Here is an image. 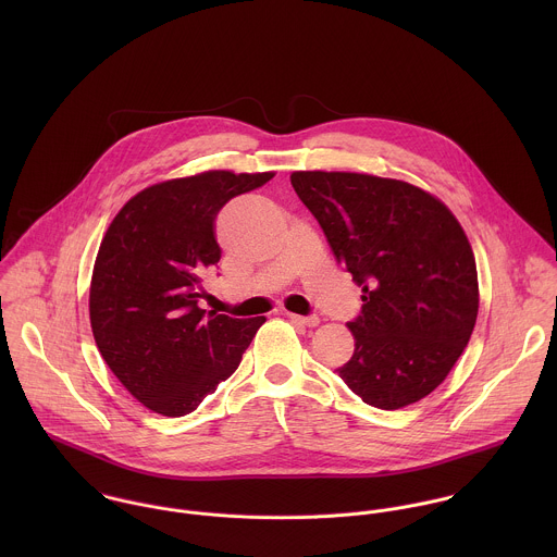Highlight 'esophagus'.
Returning a JSON list of instances; mask_svg holds the SVG:
<instances>
[{"label": "esophagus", "mask_w": 557, "mask_h": 557, "mask_svg": "<svg viewBox=\"0 0 557 557\" xmlns=\"http://www.w3.org/2000/svg\"><path fill=\"white\" fill-rule=\"evenodd\" d=\"M287 318L292 319L294 323H302V325H309V327H313V325H318L319 318L318 315H296V313H287Z\"/></svg>", "instance_id": "obj_1"}]
</instances>
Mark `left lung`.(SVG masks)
Here are the masks:
<instances>
[{"instance_id":"8db88e82","label":"left lung","mask_w":557,"mask_h":557,"mask_svg":"<svg viewBox=\"0 0 557 557\" xmlns=\"http://www.w3.org/2000/svg\"><path fill=\"white\" fill-rule=\"evenodd\" d=\"M292 186L362 287V311L347 323L356 349L338 377L380 409L431 395L476 323V259L463 227L437 197L400 180L294 171Z\"/></svg>"}]
</instances>
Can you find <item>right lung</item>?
Segmentation results:
<instances>
[{
	"mask_svg": "<svg viewBox=\"0 0 557 557\" xmlns=\"http://www.w3.org/2000/svg\"><path fill=\"white\" fill-rule=\"evenodd\" d=\"M274 177L206 171L137 193L100 242L89 321L122 386L162 416H186L238 369L265 318L199 309L201 276L221 259L219 210Z\"/></svg>",
	"mask_w": 557,
	"mask_h": 557,
	"instance_id": "1",
	"label": "right lung"
}]
</instances>
